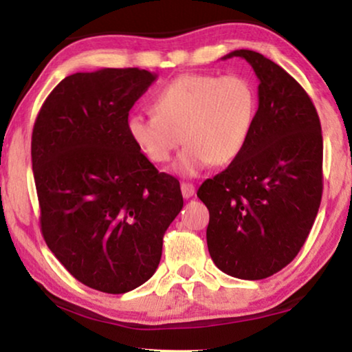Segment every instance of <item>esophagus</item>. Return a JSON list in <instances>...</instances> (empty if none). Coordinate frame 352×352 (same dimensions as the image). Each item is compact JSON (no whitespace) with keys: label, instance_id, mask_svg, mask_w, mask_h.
Masks as SVG:
<instances>
[{"label":"esophagus","instance_id":"1","mask_svg":"<svg viewBox=\"0 0 352 352\" xmlns=\"http://www.w3.org/2000/svg\"><path fill=\"white\" fill-rule=\"evenodd\" d=\"M181 192L184 199H190L195 194V186L190 184V182H182L181 184Z\"/></svg>","mask_w":352,"mask_h":352}]
</instances>
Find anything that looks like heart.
<instances>
[{"instance_id": "1", "label": "heart", "mask_w": 352, "mask_h": 352, "mask_svg": "<svg viewBox=\"0 0 352 352\" xmlns=\"http://www.w3.org/2000/svg\"><path fill=\"white\" fill-rule=\"evenodd\" d=\"M152 107L155 113L128 118L131 141L151 162L166 163L184 139L175 170L195 176L243 152L256 122L258 94L243 75L182 74L158 91Z\"/></svg>"}]
</instances>
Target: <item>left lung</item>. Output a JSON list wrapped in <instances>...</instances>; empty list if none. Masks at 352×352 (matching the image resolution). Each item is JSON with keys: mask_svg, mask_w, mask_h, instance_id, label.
Masks as SVG:
<instances>
[{"mask_svg": "<svg viewBox=\"0 0 352 352\" xmlns=\"http://www.w3.org/2000/svg\"><path fill=\"white\" fill-rule=\"evenodd\" d=\"M229 57H242L258 76L256 122L243 152L197 197L210 211L206 243L216 266L261 280L290 264L309 235L324 189V142L314 104L292 75L259 52Z\"/></svg>", "mask_w": 352, "mask_h": 352, "instance_id": "obj_1", "label": "left lung"}]
</instances>
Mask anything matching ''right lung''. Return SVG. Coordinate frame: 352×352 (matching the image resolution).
<instances>
[{"mask_svg": "<svg viewBox=\"0 0 352 352\" xmlns=\"http://www.w3.org/2000/svg\"><path fill=\"white\" fill-rule=\"evenodd\" d=\"M139 69L67 76L41 105L32 166L45 242L76 280L131 292L157 271L163 235L184 205L126 131L129 110L155 81Z\"/></svg>", "mask_w": 352, "mask_h": 352, "instance_id": "obj_1", "label": "right lung"}]
</instances>
